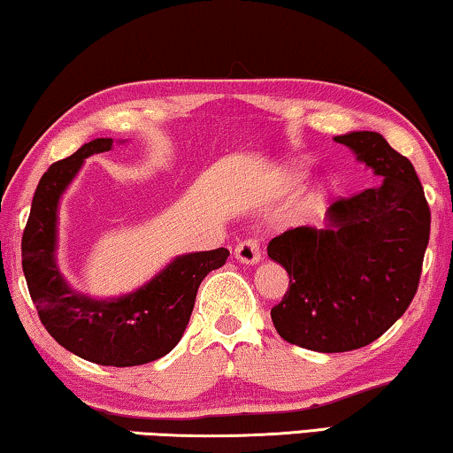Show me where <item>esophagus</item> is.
<instances>
[{
    "mask_svg": "<svg viewBox=\"0 0 453 453\" xmlns=\"http://www.w3.org/2000/svg\"><path fill=\"white\" fill-rule=\"evenodd\" d=\"M235 258L244 265H256L262 258V250L258 244V238H246L235 246Z\"/></svg>",
    "mask_w": 453,
    "mask_h": 453,
    "instance_id": "esophagus-1",
    "label": "esophagus"
}]
</instances>
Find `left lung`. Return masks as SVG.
I'll return each instance as SVG.
<instances>
[{"instance_id": "left-lung-1", "label": "left lung", "mask_w": 453, "mask_h": 453, "mask_svg": "<svg viewBox=\"0 0 453 453\" xmlns=\"http://www.w3.org/2000/svg\"><path fill=\"white\" fill-rule=\"evenodd\" d=\"M376 174L374 187L334 201L326 229L293 227L268 244L288 288L270 311L299 348L335 354L368 346L407 311L419 287L431 211L413 165L378 132L334 138Z\"/></svg>"}]
</instances>
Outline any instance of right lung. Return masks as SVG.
I'll return each mask as SVG.
<instances>
[{
	"instance_id": "add662e5",
	"label": "right lung",
	"mask_w": 453,
	"mask_h": 453,
	"mask_svg": "<svg viewBox=\"0 0 453 453\" xmlns=\"http://www.w3.org/2000/svg\"><path fill=\"white\" fill-rule=\"evenodd\" d=\"M111 138L81 146L50 165L32 199L22 234V268L42 326L60 346L101 366H140L166 356L191 319L201 280L226 265V248L179 256L140 291L93 301L66 287L54 262L57 207L66 185L91 154L111 150Z\"/></svg>"
}]
</instances>
